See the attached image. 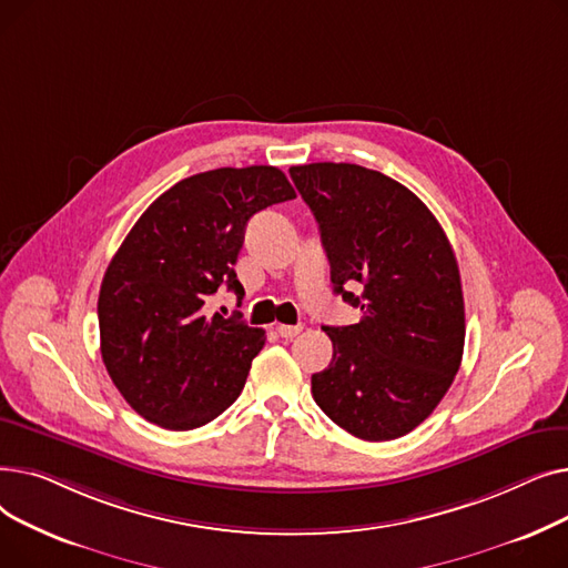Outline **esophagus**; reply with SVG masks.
Returning <instances> with one entry per match:
<instances>
[{
  "mask_svg": "<svg viewBox=\"0 0 568 568\" xmlns=\"http://www.w3.org/2000/svg\"><path fill=\"white\" fill-rule=\"evenodd\" d=\"M276 334L281 336V338H294V336H300L302 334V326L296 324V326H292V324H278L276 326Z\"/></svg>",
  "mask_w": 568,
  "mask_h": 568,
  "instance_id": "34e87169",
  "label": "esophagus"
}]
</instances>
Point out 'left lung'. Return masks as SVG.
Masks as SVG:
<instances>
[{"label": "left lung", "instance_id": "left-lung-1", "mask_svg": "<svg viewBox=\"0 0 568 568\" xmlns=\"http://www.w3.org/2000/svg\"><path fill=\"white\" fill-rule=\"evenodd\" d=\"M320 227L334 292L362 308L322 326L329 368L311 377L320 409L366 442L426 422L460 368L465 304L454 248L430 209L396 179L354 163L292 165ZM352 284L362 295L349 293Z\"/></svg>", "mask_w": 568, "mask_h": 568}]
</instances>
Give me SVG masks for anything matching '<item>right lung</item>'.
Instances as JSON below:
<instances>
[{"label":"right lung","instance_id":"obj_1","mask_svg":"<svg viewBox=\"0 0 568 568\" xmlns=\"http://www.w3.org/2000/svg\"><path fill=\"white\" fill-rule=\"evenodd\" d=\"M296 197L272 165L193 174L146 206L110 260L99 294L101 356L126 403L168 430L214 422L242 394L264 332L209 315L221 285L244 296L234 262L246 223Z\"/></svg>","mask_w":568,"mask_h":568}]
</instances>
